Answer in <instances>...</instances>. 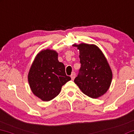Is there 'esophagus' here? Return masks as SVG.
Instances as JSON below:
<instances>
[{"label": "esophagus", "mask_w": 134, "mask_h": 134, "mask_svg": "<svg viewBox=\"0 0 134 134\" xmlns=\"http://www.w3.org/2000/svg\"><path fill=\"white\" fill-rule=\"evenodd\" d=\"M75 75H76L75 73L74 72H73L72 73V74H71V75H70V77H71V79H72V80H74V79H75Z\"/></svg>", "instance_id": "esophagus-1"}]
</instances>
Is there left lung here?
<instances>
[{
	"label": "left lung",
	"instance_id": "1",
	"mask_svg": "<svg viewBox=\"0 0 134 134\" xmlns=\"http://www.w3.org/2000/svg\"><path fill=\"white\" fill-rule=\"evenodd\" d=\"M80 51L81 67L74 82L85 94L97 98L107 91L113 74L107 60L97 46L80 44L74 45Z\"/></svg>",
	"mask_w": 134,
	"mask_h": 134
}]
</instances>
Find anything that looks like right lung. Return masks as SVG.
Instances as JSON below:
<instances>
[{
	"label": "right lung",
	"instance_id": "1",
	"mask_svg": "<svg viewBox=\"0 0 134 134\" xmlns=\"http://www.w3.org/2000/svg\"><path fill=\"white\" fill-rule=\"evenodd\" d=\"M54 51H41L34 60L28 74V82L33 93L43 101L58 95L61 88L71 78L65 74V65L59 62Z\"/></svg>",
	"mask_w": 134,
	"mask_h": 134
}]
</instances>
